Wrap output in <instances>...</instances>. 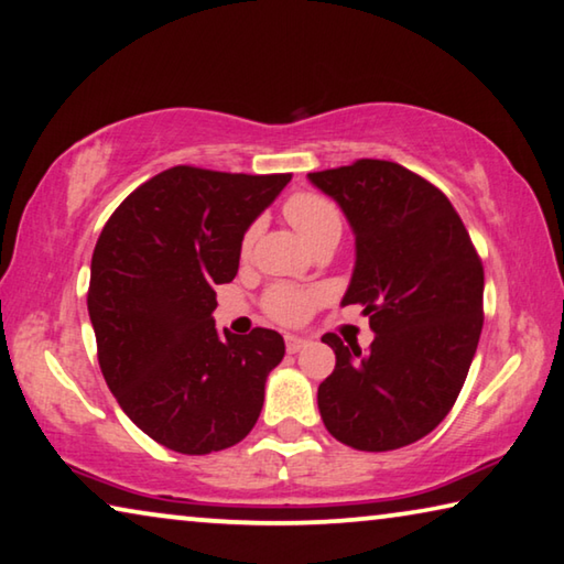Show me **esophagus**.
<instances>
[{"label": "esophagus", "mask_w": 564, "mask_h": 564, "mask_svg": "<svg viewBox=\"0 0 564 564\" xmlns=\"http://www.w3.org/2000/svg\"><path fill=\"white\" fill-rule=\"evenodd\" d=\"M284 345H288V352H290V355H294V352H300V349L307 347V339L294 337V335H288V337H284Z\"/></svg>", "instance_id": "1"}]
</instances>
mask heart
Returning a JSON list of instances; mask_svg holds the SVG:
<instances>
[{
	"label": "heart",
	"instance_id": "b5f03b06",
	"mask_svg": "<svg viewBox=\"0 0 564 564\" xmlns=\"http://www.w3.org/2000/svg\"><path fill=\"white\" fill-rule=\"evenodd\" d=\"M284 217H288L290 225L297 229V235L304 242L315 247L319 239L329 235L343 232V217H339V209L332 199L317 195V192H300L288 199L284 205ZM257 237V227H249L242 245H239V252L247 257L252 252ZM325 300V294L319 290H302L292 288V284H276L270 292L264 294V310L267 315L274 317L282 325H300V322L312 315V310Z\"/></svg>",
	"mask_w": 564,
	"mask_h": 564
}]
</instances>
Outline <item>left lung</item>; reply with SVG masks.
Listing matches in <instances>:
<instances>
[{
  "instance_id": "8db88e82",
  "label": "left lung",
  "mask_w": 564,
  "mask_h": 564,
  "mask_svg": "<svg viewBox=\"0 0 564 564\" xmlns=\"http://www.w3.org/2000/svg\"><path fill=\"white\" fill-rule=\"evenodd\" d=\"M355 232L343 304H362L367 352L327 332L337 365L317 390L329 435L362 452L397 449L447 417L482 332L485 272L442 192L384 160L310 172Z\"/></svg>"
}]
</instances>
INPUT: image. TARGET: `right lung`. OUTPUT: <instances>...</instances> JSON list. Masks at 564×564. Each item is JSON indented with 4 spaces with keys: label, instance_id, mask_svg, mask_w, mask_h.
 Listing matches in <instances>:
<instances>
[{
    "label": "right lung",
    "instance_id": "add662e5",
    "mask_svg": "<svg viewBox=\"0 0 564 564\" xmlns=\"http://www.w3.org/2000/svg\"><path fill=\"white\" fill-rule=\"evenodd\" d=\"M292 174L164 170L107 219L91 254L87 310L119 408L182 455H209L249 435L280 332L219 335L215 284L232 282L249 225Z\"/></svg>",
    "mask_w": 564,
    "mask_h": 564
}]
</instances>
